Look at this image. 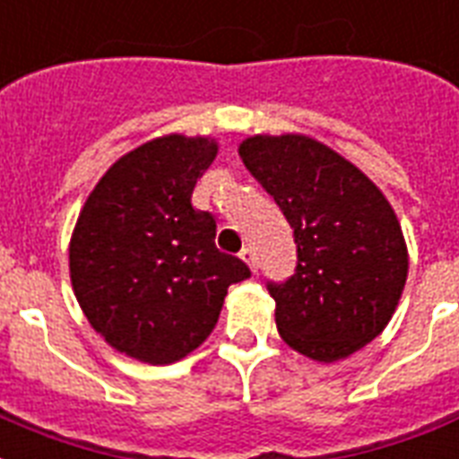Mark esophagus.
Returning <instances> with one entry per match:
<instances>
[{
    "instance_id": "34e87169",
    "label": "esophagus",
    "mask_w": 459,
    "mask_h": 459,
    "mask_svg": "<svg viewBox=\"0 0 459 459\" xmlns=\"http://www.w3.org/2000/svg\"><path fill=\"white\" fill-rule=\"evenodd\" d=\"M239 256H242L244 264H247V266H249L251 271L256 273V254H254V249H249V247H247V249H242V254H239Z\"/></svg>"
}]
</instances>
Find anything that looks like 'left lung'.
Returning <instances> with one entry per match:
<instances>
[{
    "label": "left lung",
    "mask_w": 459,
    "mask_h": 459,
    "mask_svg": "<svg viewBox=\"0 0 459 459\" xmlns=\"http://www.w3.org/2000/svg\"><path fill=\"white\" fill-rule=\"evenodd\" d=\"M239 157L298 244L295 273L268 282L282 341L319 363L360 351L387 326L409 273L389 201L356 164L307 135L247 137Z\"/></svg>",
    "instance_id": "1"
}]
</instances>
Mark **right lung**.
<instances>
[{
    "label": "right lung",
    "instance_id": "1",
    "mask_svg": "<svg viewBox=\"0 0 459 459\" xmlns=\"http://www.w3.org/2000/svg\"><path fill=\"white\" fill-rule=\"evenodd\" d=\"M215 157L210 137L140 144L103 174L72 232L79 307L108 346L143 363L195 351L215 329L227 288L251 275L215 247V217L191 205Z\"/></svg>",
    "mask_w": 459,
    "mask_h": 459
}]
</instances>
